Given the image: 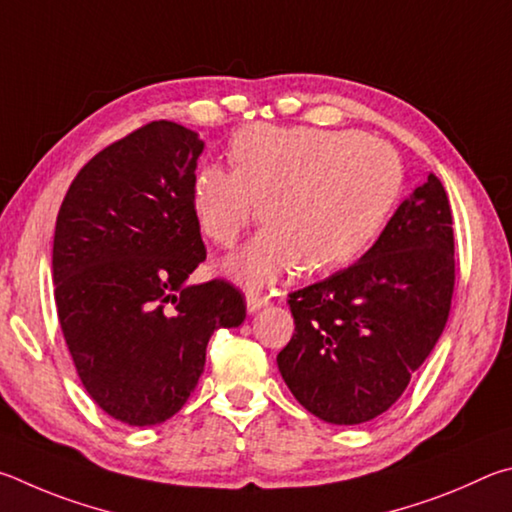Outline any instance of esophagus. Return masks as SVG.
Wrapping results in <instances>:
<instances>
[{
    "mask_svg": "<svg viewBox=\"0 0 512 512\" xmlns=\"http://www.w3.org/2000/svg\"><path fill=\"white\" fill-rule=\"evenodd\" d=\"M265 306H270V297H265V294H258L254 290L247 294V310L249 312H258Z\"/></svg>",
    "mask_w": 512,
    "mask_h": 512,
    "instance_id": "34e87169",
    "label": "esophagus"
}]
</instances>
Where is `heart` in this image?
<instances>
[{
	"label": "heart",
	"instance_id": "b5f03b06",
	"mask_svg": "<svg viewBox=\"0 0 512 512\" xmlns=\"http://www.w3.org/2000/svg\"><path fill=\"white\" fill-rule=\"evenodd\" d=\"M233 168L206 164L193 211L206 238L233 247L258 215L261 231L231 272L265 285L297 270L330 272L369 249L396 202L402 168L389 143L353 130L247 125L229 143Z\"/></svg>",
	"mask_w": 512,
	"mask_h": 512
}]
</instances>
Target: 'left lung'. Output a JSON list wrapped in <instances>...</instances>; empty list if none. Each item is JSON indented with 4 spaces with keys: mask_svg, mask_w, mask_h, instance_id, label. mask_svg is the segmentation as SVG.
Instances as JSON below:
<instances>
[{
    "mask_svg": "<svg viewBox=\"0 0 512 512\" xmlns=\"http://www.w3.org/2000/svg\"><path fill=\"white\" fill-rule=\"evenodd\" d=\"M452 294V206L429 173L360 261L288 294L294 335L276 357L285 384L326 423L373 420L434 351Z\"/></svg>",
    "mask_w": 512,
    "mask_h": 512,
    "instance_id": "obj_1",
    "label": "left lung"
}]
</instances>
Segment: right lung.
Segmentation results:
<instances>
[{
    "instance_id": "obj_1",
    "label": "right lung",
    "mask_w": 512,
    "mask_h": 512,
    "mask_svg": "<svg viewBox=\"0 0 512 512\" xmlns=\"http://www.w3.org/2000/svg\"><path fill=\"white\" fill-rule=\"evenodd\" d=\"M204 143L152 121L78 170L53 236V297L71 360L98 407L130 427L175 416L204 371L206 344L236 328V285H186L206 258L193 211Z\"/></svg>"
}]
</instances>
